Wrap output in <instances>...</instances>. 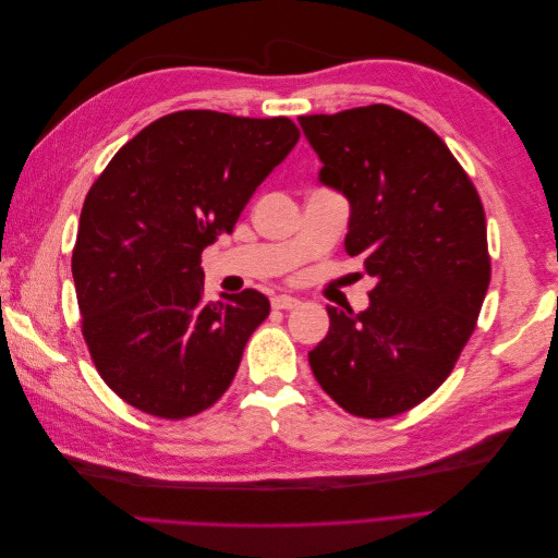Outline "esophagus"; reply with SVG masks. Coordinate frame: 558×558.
Instances as JSON below:
<instances>
[{"label":"esophagus","instance_id":"1","mask_svg":"<svg viewBox=\"0 0 558 558\" xmlns=\"http://www.w3.org/2000/svg\"><path fill=\"white\" fill-rule=\"evenodd\" d=\"M300 305L298 298H291V295H275L272 298V307L275 310H295Z\"/></svg>","mask_w":558,"mask_h":558}]
</instances>
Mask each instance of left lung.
Segmentation results:
<instances>
[{
	"instance_id": "obj_1",
	"label": "left lung",
	"mask_w": 558,
	"mask_h": 558,
	"mask_svg": "<svg viewBox=\"0 0 558 558\" xmlns=\"http://www.w3.org/2000/svg\"><path fill=\"white\" fill-rule=\"evenodd\" d=\"M298 121L320 183L351 205L344 248L377 281L365 312L328 307L312 373L353 416L402 414L437 391L477 326L492 281L482 199L447 144L400 109Z\"/></svg>"
}]
</instances>
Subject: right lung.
I'll use <instances>...</instances> for the list:
<instances>
[{
    "label": "right lung",
    "instance_id": "obj_1",
    "mask_svg": "<svg viewBox=\"0 0 558 558\" xmlns=\"http://www.w3.org/2000/svg\"><path fill=\"white\" fill-rule=\"evenodd\" d=\"M298 140L286 116L177 111L90 185L72 253L81 332L99 377L132 408L185 418L228 391L269 300L246 289L207 302L202 251L232 232Z\"/></svg>",
    "mask_w": 558,
    "mask_h": 558
}]
</instances>
